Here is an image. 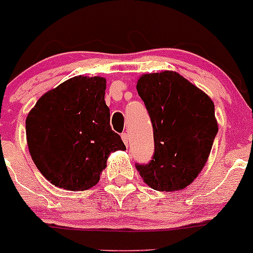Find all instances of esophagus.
<instances>
[{
    "label": "esophagus",
    "mask_w": 253,
    "mask_h": 253,
    "mask_svg": "<svg viewBox=\"0 0 253 253\" xmlns=\"http://www.w3.org/2000/svg\"><path fill=\"white\" fill-rule=\"evenodd\" d=\"M121 138H122V140H124L125 145L128 146V144H129V137H128V134H127V133H122Z\"/></svg>",
    "instance_id": "1"
}]
</instances>
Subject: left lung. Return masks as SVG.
I'll return each instance as SVG.
<instances>
[{
    "mask_svg": "<svg viewBox=\"0 0 253 253\" xmlns=\"http://www.w3.org/2000/svg\"><path fill=\"white\" fill-rule=\"evenodd\" d=\"M137 91L152 122L155 154L135 167L154 190H184L204 168L217 134L213 102L173 71L143 74Z\"/></svg>",
    "mask_w": 253,
    "mask_h": 253,
    "instance_id": "1",
    "label": "left lung"
}]
</instances>
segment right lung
Wrapping results in <instances>:
<instances>
[{"instance_id": "right-lung-1", "label": "right lung", "mask_w": 253, "mask_h": 253, "mask_svg": "<svg viewBox=\"0 0 253 253\" xmlns=\"http://www.w3.org/2000/svg\"><path fill=\"white\" fill-rule=\"evenodd\" d=\"M107 80L78 76L49 90L26 118V139L36 167L52 185L85 191L99 181L108 156L126 150L110 127Z\"/></svg>"}]
</instances>
